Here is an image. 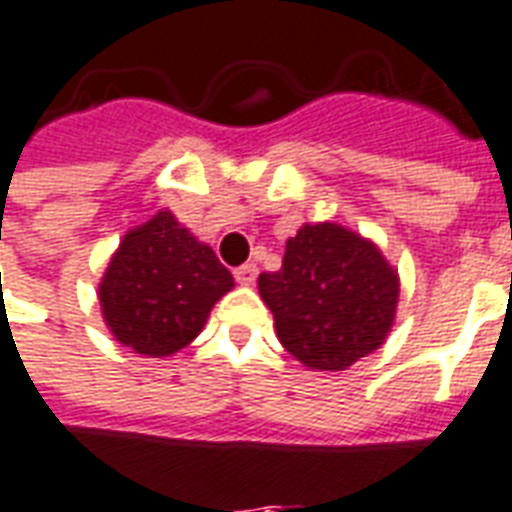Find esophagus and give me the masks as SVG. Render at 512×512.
I'll use <instances>...</instances> for the list:
<instances>
[{
  "mask_svg": "<svg viewBox=\"0 0 512 512\" xmlns=\"http://www.w3.org/2000/svg\"><path fill=\"white\" fill-rule=\"evenodd\" d=\"M256 275H259L256 264H242V267H237V270H234V278H237V283H240V286H253Z\"/></svg>",
  "mask_w": 512,
  "mask_h": 512,
  "instance_id": "obj_1",
  "label": "esophagus"
}]
</instances>
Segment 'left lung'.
Instances as JSON below:
<instances>
[{"label": "left lung", "mask_w": 512, "mask_h": 512, "mask_svg": "<svg viewBox=\"0 0 512 512\" xmlns=\"http://www.w3.org/2000/svg\"><path fill=\"white\" fill-rule=\"evenodd\" d=\"M259 294L283 349L311 371H346L395 324L401 278L379 245L341 223H305Z\"/></svg>", "instance_id": "8db88e82"}]
</instances>
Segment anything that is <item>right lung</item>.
<instances>
[{
	"label": "right lung",
	"mask_w": 512,
	"mask_h": 512,
	"mask_svg": "<svg viewBox=\"0 0 512 512\" xmlns=\"http://www.w3.org/2000/svg\"><path fill=\"white\" fill-rule=\"evenodd\" d=\"M234 289L231 272L171 210L130 229L98 283L103 322L122 346L169 357L204 330L215 302Z\"/></svg>",
	"instance_id": "add662e5"
}]
</instances>
